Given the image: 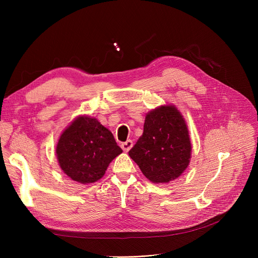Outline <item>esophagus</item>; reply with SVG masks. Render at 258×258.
Wrapping results in <instances>:
<instances>
[{
    "label": "esophagus",
    "mask_w": 258,
    "mask_h": 258,
    "mask_svg": "<svg viewBox=\"0 0 258 258\" xmlns=\"http://www.w3.org/2000/svg\"><path fill=\"white\" fill-rule=\"evenodd\" d=\"M121 148H122V151L123 152H129L130 150H131V147L134 146V142L131 141V140H128V141H126L124 143H121Z\"/></svg>",
    "instance_id": "obj_1"
}]
</instances>
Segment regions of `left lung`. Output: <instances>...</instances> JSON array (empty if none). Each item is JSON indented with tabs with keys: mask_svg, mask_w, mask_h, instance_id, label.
<instances>
[{
	"mask_svg": "<svg viewBox=\"0 0 258 258\" xmlns=\"http://www.w3.org/2000/svg\"><path fill=\"white\" fill-rule=\"evenodd\" d=\"M129 156L154 184L183 174L190 162L191 143L186 120L175 105H160L146 114L143 135Z\"/></svg>",
	"mask_w": 258,
	"mask_h": 258,
	"instance_id": "1",
	"label": "left lung"
}]
</instances>
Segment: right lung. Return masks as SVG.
I'll return each instance as SVG.
<instances>
[{
    "label": "right lung",
    "instance_id": "1",
    "mask_svg": "<svg viewBox=\"0 0 258 258\" xmlns=\"http://www.w3.org/2000/svg\"><path fill=\"white\" fill-rule=\"evenodd\" d=\"M122 153L112 132L88 115H80L60 135L56 156L61 170L81 184L95 183Z\"/></svg>",
    "mask_w": 258,
    "mask_h": 258
}]
</instances>
